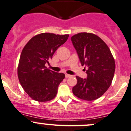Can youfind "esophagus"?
Masks as SVG:
<instances>
[{
	"label": "esophagus",
	"mask_w": 131,
	"mask_h": 131,
	"mask_svg": "<svg viewBox=\"0 0 131 131\" xmlns=\"http://www.w3.org/2000/svg\"><path fill=\"white\" fill-rule=\"evenodd\" d=\"M71 75H70V74H65V77L66 78H69V77H71Z\"/></svg>",
	"instance_id": "esophagus-1"
}]
</instances>
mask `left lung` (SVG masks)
Returning <instances> with one entry per match:
<instances>
[{"label": "left lung", "mask_w": 131, "mask_h": 131, "mask_svg": "<svg viewBox=\"0 0 131 131\" xmlns=\"http://www.w3.org/2000/svg\"><path fill=\"white\" fill-rule=\"evenodd\" d=\"M81 65L88 67L87 78L77 76L73 93L78 98L93 101L108 90L114 77L115 60L108 46L94 34L81 32L71 38Z\"/></svg>", "instance_id": "obj_1"}]
</instances>
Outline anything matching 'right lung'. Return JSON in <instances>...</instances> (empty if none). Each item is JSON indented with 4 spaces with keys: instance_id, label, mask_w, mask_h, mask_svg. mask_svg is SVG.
I'll return each mask as SVG.
<instances>
[{
    "instance_id": "1",
    "label": "right lung",
    "mask_w": 131,
    "mask_h": 131,
    "mask_svg": "<svg viewBox=\"0 0 131 131\" xmlns=\"http://www.w3.org/2000/svg\"><path fill=\"white\" fill-rule=\"evenodd\" d=\"M69 37L42 33L33 37L21 51L17 74L24 91L32 100L44 103L54 98L64 74L47 68L45 64Z\"/></svg>"
}]
</instances>
